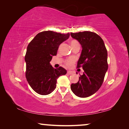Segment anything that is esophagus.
I'll return each mask as SVG.
<instances>
[{"label": "esophagus", "instance_id": "1", "mask_svg": "<svg viewBox=\"0 0 129 129\" xmlns=\"http://www.w3.org/2000/svg\"><path fill=\"white\" fill-rule=\"evenodd\" d=\"M67 73L68 74V75H72V74L73 73V72L72 71H68L67 72Z\"/></svg>", "mask_w": 129, "mask_h": 129}]
</instances>
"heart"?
<instances>
[{"label":"heart","instance_id":"obj_1","mask_svg":"<svg viewBox=\"0 0 129 129\" xmlns=\"http://www.w3.org/2000/svg\"><path fill=\"white\" fill-rule=\"evenodd\" d=\"M77 43H78L77 42V41L75 40H72V41H71V45H73V44H77ZM73 62V60H69V61H67V65H68V67H71V65H72V64Z\"/></svg>","mask_w":129,"mask_h":129}]
</instances>
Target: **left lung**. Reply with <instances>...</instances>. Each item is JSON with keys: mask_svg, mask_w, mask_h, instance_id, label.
Segmentation results:
<instances>
[{"mask_svg": "<svg viewBox=\"0 0 129 129\" xmlns=\"http://www.w3.org/2000/svg\"><path fill=\"white\" fill-rule=\"evenodd\" d=\"M71 35L81 45L77 67L82 66L84 69L78 81L72 84L71 88L78 97H88L97 92L103 83L108 69V52L103 40L95 33L84 31Z\"/></svg>", "mask_w": 129, "mask_h": 129, "instance_id": "1", "label": "left lung"}]
</instances>
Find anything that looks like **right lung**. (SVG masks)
<instances>
[{
  "label": "right lung",
  "mask_w": 129,
  "mask_h": 129,
  "mask_svg": "<svg viewBox=\"0 0 129 129\" xmlns=\"http://www.w3.org/2000/svg\"><path fill=\"white\" fill-rule=\"evenodd\" d=\"M69 36V33L43 31L37 34L28 44L25 56V76L30 86L39 94L51 93L56 88L57 78L66 75V69L61 67L54 69L50 61L57 54L59 45Z\"/></svg>",
  "instance_id": "1"
}]
</instances>
